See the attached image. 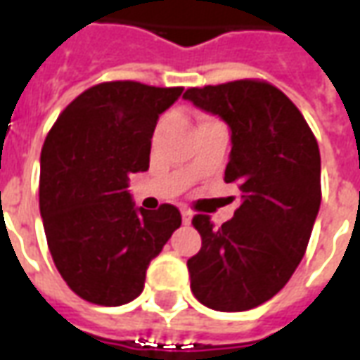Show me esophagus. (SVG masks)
<instances>
[{
	"mask_svg": "<svg viewBox=\"0 0 360 360\" xmlns=\"http://www.w3.org/2000/svg\"><path fill=\"white\" fill-rule=\"evenodd\" d=\"M181 218H183V226H188L191 219H193V214H191V210H187V208H183V210H181Z\"/></svg>",
	"mask_w": 360,
	"mask_h": 360,
	"instance_id": "esophagus-1",
	"label": "esophagus"
}]
</instances>
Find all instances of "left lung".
Listing matches in <instances>:
<instances>
[{
    "label": "left lung",
    "instance_id": "8db88e82",
    "mask_svg": "<svg viewBox=\"0 0 360 360\" xmlns=\"http://www.w3.org/2000/svg\"><path fill=\"white\" fill-rule=\"evenodd\" d=\"M183 98L229 127L226 183L243 193L219 227L202 214L193 219L202 247L187 260L191 289L208 309H255L283 289L304 257L322 200L318 142L295 103L268 82L188 89Z\"/></svg>",
    "mask_w": 360,
    "mask_h": 360
}]
</instances>
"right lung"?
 Returning a JSON list of instances; mask_svg holds the SVG:
<instances>
[{
    "instance_id": "add662e5",
    "label": "right lung",
    "mask_w": 360,
    "mask_h": 360,
    "mask_svg": "<svg viewBox=\"0 0 360 360\" xmlns=\"http://www.w3.org/2000/svg\"><path fill=\"white\" fill-rule=\"evenodd\" d=\"M183 89L96 84L67 105L40 156V214L56 268L84 301L119 307L181 226L179 210L136 208L131 173L146 172L158 117Z\"/></svg>"
}]
</instances>
